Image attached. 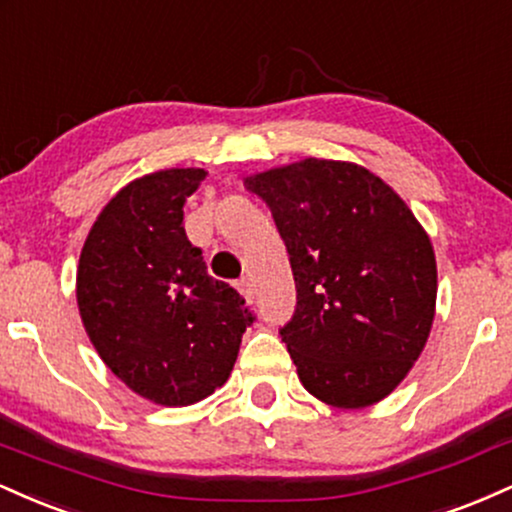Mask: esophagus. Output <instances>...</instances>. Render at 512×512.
Segmentation results:
<instances>
[{"label":"esophagus","mask_w":512,"mask_h":512,"mask_svg":"<svg viewBox=\"0 0 512 512\" xmlns=\"http://www.w3.org/2000/svg\"><path fill=\"white\" fill-rule=\"evenodd\" d=\"M237 287H239V292L244 294V299L246 302H254V282H251V278H242L237 282Z\"/></svg>","instance_id":"obj_1"}]
</instances>
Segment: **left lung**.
<instances>
[{"label": "left lung", "instance_id": "obj_1", "mask_svg": "<svg viewBox=\"0 0 512 512\" xmlns=\"http://www.w3.org/2000/svg\"><path fill=\"white\" fill-rule=\"evenodd\" d=\"M290 254L297 306L282 340L299 381L333 407L374 405L422 354L436 306L434 246L364 167L302 160L246 177Z\"/></svg>", "mask_w": 512, "mask_h": 512}]
</instances>
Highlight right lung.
<instances>
[{
  "mask_svg": "<svg viewBox=\"0 0 512 512\" xmlns=\"http://www.w3.org/2000/svg\"><path fill=\"white\" fill-rule=\"evenodd\" d=\"M206 172L160 170L126 184L83 244L76 297L90 342L141 398L184 407L230 378L246 326L244 297L210 278L184 232V203Z\"/></svg>",
  "mask_w": 512,
  "mask_h": 512,
  "instance_id": "1",
  "label": "right lung"
}]
</instances>
